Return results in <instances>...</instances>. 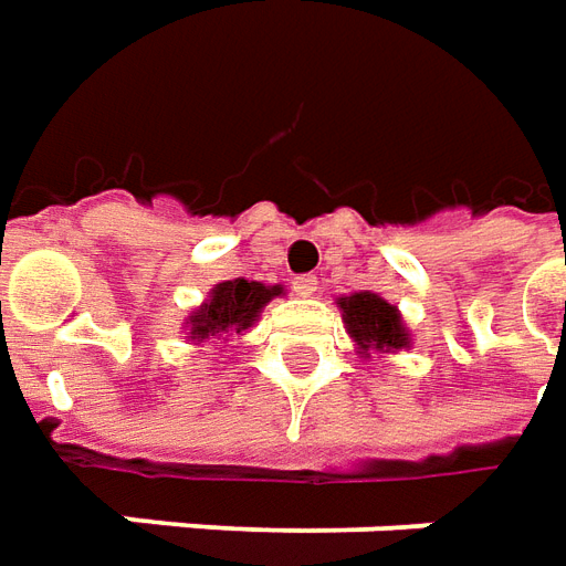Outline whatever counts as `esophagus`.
<instances>
[{
    "label": "esophagus",
    "instance_id": "obj_1",
    "mask_svg": "<svg viewBox=\"0 0 566 566\" xmlns=\"http://www.w3.org/2000/svg\"><path fill=\"white\" fill-rule=\"evenodd\" d=\"M292 290H295V295H302V298H311L316 290H319V280H316V274H302L292 280Z\"/></svg>",
    "mask_w": 566,
    "mask_h": 566
}]
</instances>
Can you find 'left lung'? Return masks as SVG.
<instances>
[{
	"label": "left lung",
	"instance_id": "1",
	"mask_svg": "<svg viewBox=\"0 0 566 566\" xmlns=\"http://www.w3.org/2000/svg\"><path fill=\"white\" fill-rule=\"evenodd\" d=\"M338 304L344 311V323L363 350H402L408 344L399 311L375 292H356Z\"/></svg>",
	"mask_w": 566,
	"mask_h": 566
}]
</instances>
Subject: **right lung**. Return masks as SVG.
Wrapping results in <instances>:
<instances>
[{
	"label": "right lung",
	"instance_id": "obj_1",
	"mask_svg": "<svg viewBox=\"0 0 566 566\" xmlns=\"http://www.w3.org/2000/svg\"><path fill=\"white\" fill-rule=\"evenodd\" d=\"M280 295V286H262L255 280H226L219 283L207 304L198 314H191V340L226 335V332H243L252 326L264 304Z\"/></svg>",
	"mask_w": 566,
	"mask_h": 566
}]
</instances>
